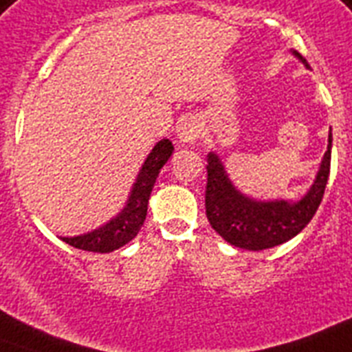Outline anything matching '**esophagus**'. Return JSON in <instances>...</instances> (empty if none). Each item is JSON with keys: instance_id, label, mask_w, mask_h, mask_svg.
Listing matches in <instances>:
<instances>
[{"instance_id": "34e87169", "label": "esophagus", "mask_w": 352, "mask_h": 352, "mask_svg": "<svg viewBox=\"0 0 352 352\" xmlns=\"http://www.w3.org/2000/svg\"><path fill=\"white\" fill-rule=\"evenodd\" d=\"M199 133H201V130H199V122H197L193 117H188V119H184V121L181 122V126H179V141H181L184 146H191V144L197 141Z\"/></svg>"}]
</instances>
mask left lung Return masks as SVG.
<instances>
[{"instance_id":"1","label":"left lung","mask_w":352,"mask_h":352,"mask_svg":"<svg viewBox=\"0 0 352 352\" xmlns=\"http://www.w3.org/2000/svg\"><path fill=\"white\" fill-rule=\"evenodd\" d=\"M305 67L307 61L293 52ZM333 133L316 179L300 201H255L236 190L215 153L208 155V184H206V217L211 228L235 248L262 251L284 244L309 224L318 210L325 184L329 179Z\"/></svg>"}]
</instances>
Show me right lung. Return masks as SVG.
I'll return each instance as SVG.
<instances>
[{
	"label": "right lung",
	"mask_w": 352,
	"mask_h": 352,
	"mask_svg": "<svg viewBox=\"0 0 352 352\" xmlns=\"http://www.w3.org/2000/svg\"><path fill=\"white\" fill-rule=\"evenodd\" d=\"M173 153V144L168 139H162L153 146L150 155L142 164L137 181L131 188L126 206L122 208L121 213L113 217L108 224L97 228V230L85 233L79 236H63V242L74 245L77 250L94 251V253H110L119 250L121 245L128 244L131 239H135L139 230L144 224L148 211V199L153 190L159 171L168 162Z\"/></svg>",
	"instance_id": "1"
}]
</instances>
